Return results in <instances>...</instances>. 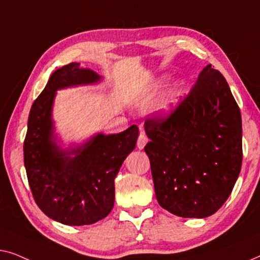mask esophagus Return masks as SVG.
<instances>
[{
    "label": "esophagus",
    "mask_w": 260,
    "mask_h": 260,
    "mask_svg": "<svg viewBox=\"0 0 260 260\" xmlns=\"http://www.w3.org/2000/svg\"><path fill=\"white\" fill-rule=\"evenodd\" d=\"M148 142V138L146 137V135L142 133H140V135H139V138H138V141H137V146H138V148L139 149H142L145 147V145L147 144Z\"/></svg>",
    "instance_id": "34e87169"
}]
</instances>
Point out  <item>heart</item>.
<instances>
[{
    "instance_id": "1",
    "label": "heart",
    "mask_w": 260,
    "mask_h": 260,
    "mask_svg": "<svg viewBox=\"0 0 260 260\" xmlns=\"http://www.w3.org/2000/svg\"><path fill=\"white\" fill-rule=\"evenodd\" d=\"M158 86H160V85H158ZM172 107H173V99L172 98L165 99V100L160 104V111H161L162 113H165V114H167V113H170L172 111Z\"/></svg>"
}]
</instances>
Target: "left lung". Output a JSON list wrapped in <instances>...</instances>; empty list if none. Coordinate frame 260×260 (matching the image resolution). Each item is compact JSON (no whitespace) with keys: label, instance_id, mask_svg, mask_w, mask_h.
Returning <instances> with one entry per match:
<instances>
[{"label":"left lung","instance_id":"obj_1","mask_svg":"<svg viewBox=\"0 0 260 260\" xmlns=\"http://www.w3.org/2000/svg\"><path fill=\"white\" fill-rule=\"evenodd\" d=\"M145 131L160 206L182 218L215 213L243 161L240 109L221 73L207 64L177 107L148 118Z\"/></svg>","mask_w":260,"mask_h":260}]
</instances>
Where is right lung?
I'll use <instances>...</instances> for the list:
<instances>
[{"instance_id":"obj_1","label":"right lung","mask_w":260,"mask_h":260,"mask_svg":"<svg viewBox=\"0 0 260 260\" xmlns=\"http://www.w3.org/2000/svg\"><path fill=\"white\" fill-rule=\"evenodd\" d=\"M99 80L76 62L63 66L50 75L29 113L23 160L31 194L43 213L64 225H90L107 217L114 206V179L139 137L138 126L132 125L119 134L95 135L69 152L52 140L56 90ZM71 152L76 156L71 158Z\"/></svg>"}]
</instances>
